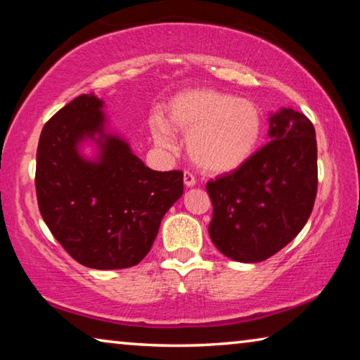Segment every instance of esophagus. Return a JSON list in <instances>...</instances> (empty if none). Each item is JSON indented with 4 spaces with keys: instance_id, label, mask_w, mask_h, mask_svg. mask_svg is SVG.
<instances>
[{
    "instance_id": "34e87169",
    "label": "esophagus",
    "mask_w": 360,
    "mask_h": 360,
    "mask_svg": "<svg viewBox=\"0 0 360 360\" xmlns=\"http://www.w3.org/2000/svg\"><path fill=\"white\" fill-rule=\"evenodd\" d=\"M184 184L186 187H193L197 184V179H195V176L191 172H184Z\"/></svg>"
}]
</instances>
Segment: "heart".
<instances>
[{"instance_id":"1","label":"heart","mask_w":360,"mask_h":360,"mask_svg":"<svg viewBox=\"0 0 360 360\" xmlns=\"http://www.w3.org/2000/svg\"><path fill=\"white\" fill-rule=\"evenodd\" d=\"M168 120L187 136V150L200 169L225 174L254 155L264 135V115L255 103L214 89H188L168 103ZM150 131L160 148L174 149L172 127L155 117Z\"/></svg>"}]
</instances>
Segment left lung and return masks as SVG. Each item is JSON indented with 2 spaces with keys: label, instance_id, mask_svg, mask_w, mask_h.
<instances>
[{
  "label": "left lung",
  "instance_id": "1",
  "mask_svg": "<svg viewBox=\"0 0 360 360\" xmlns=\"http://www.w3.org/2000/svg\"><path fill=\"white\" fill-rule=\"evenodd\" d=\"M270 143L241 168L206 184L210 236L225 257L262 262L289 245L311 214L318 191V146L307 115L271 114Z\"/></svg>",
  "mask_w": 360,
  "mask_h": 360
}]
</instances>
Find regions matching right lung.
<instances>
[{
    "mask_svg": "<svg viewBox=\"0 0 360 360\" xmlns=\"http://www.w3.org/2000/svg\"><path fill=\"white\" fill-rule=\"evenodd\" d=\"M105 101L79 95L47 122L36 154L41 216L72 259L119 270L150 251L163 216L182 197V172H154L108 129ZM96 146L85 158L84 143Z\"/></svg>",
    "mask_w": 360,
    "mask_h": 360,
    "instance_id": "1",
    "label": "right lung"
}]
</instances>
